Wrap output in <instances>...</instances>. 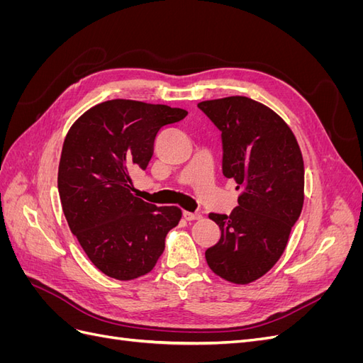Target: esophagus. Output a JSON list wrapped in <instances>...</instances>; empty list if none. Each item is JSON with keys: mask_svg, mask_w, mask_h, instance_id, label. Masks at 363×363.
<instances>
[{"mask_svg": "<svg viewBox=\"0 0 363 363\" xmlns=\"http://www.w3.org/2000/svg\"><path fill=\"white\" fill-rule=\"evenodd\" d=\"M183 218L186 219V221H195V219H200L201 218V215H199V213H192V212H183Z\"/></svg>", "mask_w": 363, "mask_h": 363, "instance_id": "obj_1", "label": "esophagus"}]
</instances>
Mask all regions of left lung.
<instances>
[{
  "instance_id": "1",
  "label": "left lung",
  "mask_w": 363,
  "mask_h": 363,
  "mask_svg": "<svg viewBox=\"0 0 363 363\" xmlns=\"http://www.w3.org/2000/svg\"><path fill=\"white\" fill-rule=\"evenodd\" d=\"M221 130L223 174L242 189L230 215L211 213L221 230L206 250L216 276L248 284L276 265L304 203V163L292 130L265 104L247 96L199 103Z\"/></svg>"
}]
</instances>
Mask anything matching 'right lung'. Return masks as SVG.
Masks as SVG:
<instances>
[{
	"instance_id": "obj_1",
	"label": "right lung",
	"mask_w": 363,
	"mask_h": 363,
	"mask_svg": "<svg viewBox=\"0 0 363 363\" xmlns=\"http://www.w3.org/2000/svg\"><path fill=\"white\" fill-rule=\"evenodd\" d=\"M186 115L164 104L111 100L84 112L65 138L57 175L63 213L86 256L108 277L148 274L180 221L177 206L138 199L130 172L147 168L162 127Z\"/></svg>"
}]
</instances>
